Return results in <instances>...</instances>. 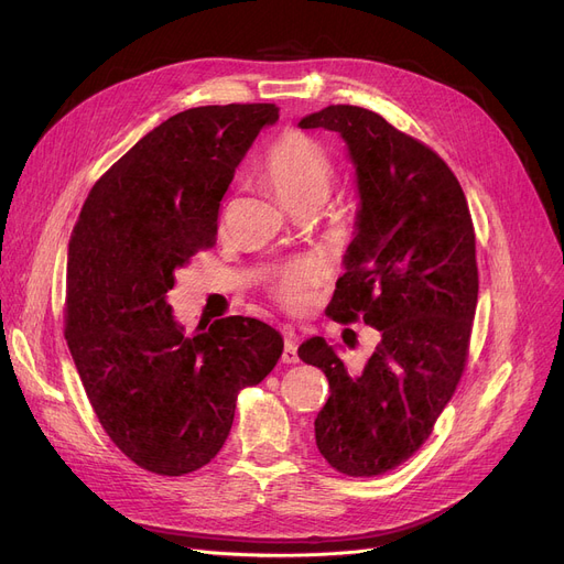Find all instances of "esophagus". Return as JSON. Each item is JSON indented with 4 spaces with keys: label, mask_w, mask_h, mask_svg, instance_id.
<instances>
[{
    "label": "esophagus",
    "mask_w": 564,
    "mask_h": 564,
    "mask_svg": "<svg viewBox=\"0 0 564 564\" xmlns=\"http://www.w3.org/2000/svg\"><path fill=\"white\" fill-rule=\"evenodd\" d=\"M283 364H297L300 357H297V340H294V334L288 332L285 334V347H283V357H281Z\"/></svg>",
    "instance_id": "34e87169"
}]
</instances>
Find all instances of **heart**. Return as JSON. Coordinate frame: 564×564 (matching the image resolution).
<instances>
[{"instance_id":"b5f03b06","label":"heart","mask_w":564,"mask_h":564,"mask_svg":"<svg viewBox=\"0 0 564 564\" xmlns=\"http://www.w3.org/2000/svg\"><path fill=\"white\" fill-rule=\"evenodd\" d=\"M264 177L285 207L311 196L327 194L332 183V162L327 153L302 132L279 137L264 158ZM322 281V264L300 258L283 264L270 281V292L279 306L290 313L304 311Z\"/></svg>"}]
</instances>
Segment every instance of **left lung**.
Here are the masks:
<instances>
[{"label": "left lung", "instance_id": "obj_1", "mask_svg": "<svg viewBox=\"0 0 564 564\" xmlns=\"http://www.w3.org/2000/svg\"><path fill=\"white\" fill-rule=\"evenodd\" d=\"M300 126L345 139L361 196L327 315L381 334L361 370L319 336L302 343L300 359L329 379L315 443L345 476L372 478L416 453L455 395L478 306L476 230L451 166L387 118L329 105Z\"/></svg>", "mask_w": 564, "mask_h": 564}]
</instances>
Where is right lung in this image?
<instances>
[{
	"mask_svg": "<svg viewBox=\"0 0 564 564\" xmlns=\"http://www.w3.org/2000/svg\"><path fill=\"white\" fill-rule=\"evenodd\" d=\"M279 107L207 105L139 139L88 192L68 245L66 340L116 448L158 476L221 451L237 393L276 366L283 338L230 315L196 334L173 319L175 270L217 242L221 198Z\"/></svg>",
	"mask_w": 564,
	"mask_h": 564,
	"instance_id": "obj_1",
	"label": "right lung"
}]
</instances>
